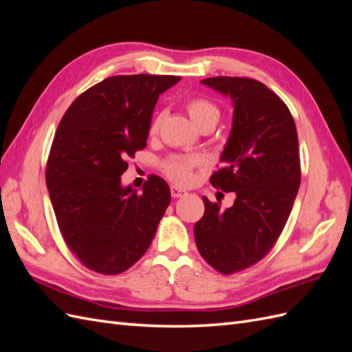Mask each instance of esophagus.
I'll return each mask as SVG.
<instances>
[{
  "label": "esophagus",
  "mask_w": 352,
  "mask_h": 352,
  "mask_svg": "<svg viewBox=\"0 0 352 352\" xmlns=\"http://www.w3.org/2000/svg\"><path fill=\"white\" fill-rule=\"evenodd\" d=\"M170 192H172L173 198H180V197L186 195V190L182 189V188H179V186H172V188H170Z\"/></svg>",
  "instance_id": "esophagus-1"
}]
</instances>
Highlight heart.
Instances as JSON below:
<instances>
[{
    "instance_id": "obj_1",
    "label": "heart",
    "mask_w": 352,
    "mask_h": 352,
    "mask_svg": "<svg viewBox=\"0 0 352 352\" xmlns=\"http://www.w3.org/2000/svg\"><path fill=\"white\" fill-rule=\"evenodd\" d=\"M186 111L198 127L206 123H217L220 119V110L217 105L207 98H192L186 102ZM163 122V113L155 114L151 122L150 132L154 135L158 132L160 124ZM201 164L197 157H173L166 162L164 173L176 184H189L192 179V168Z\"/></svg>"
}]
</instances>
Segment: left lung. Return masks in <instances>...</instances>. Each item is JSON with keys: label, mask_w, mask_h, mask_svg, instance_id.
Masks as SVG:
<instances>
[{"label": "left lung", "mask_w": 352, "mask_h": 352, "mask_svg": "<svg viewBox=\"0 0 352 352\" xmlns=\"http://www.w3.org/2000/svg\"><path fill=\"white\" fill-rule=\"evenodd\" d=\"M233 104L230 135L210 177L235 192L233 206H206L194 226L197 248L211 267L230 274L260 261L282 233L301 184L298 133L286 104L264 83L217 76L201 80Z\"/></svg>", "instance_id": "obj_1"}]
</instances>
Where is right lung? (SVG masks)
I'll use <instances>...</instances> for the list:
<instances>
[{
    "label": "right lung",
    "mask_w": 352,
    "mask_h": 352,
    "mask_svg": "<svg viewBox=\"0 0 352 352\" xmlns=\"http://www.w3.org/2000/svg\"><path fill=\"white\" fill-rule=\"evenodd\" d=\"M179 80L107 78L79 95L57 127L45 173L50 199L67 247L94 272L132 267L170 204L164 179L151 175L138 194L122 175L126 158L146 145L158 97Z\"/></svg>",
    "instance_id": "right-lung-1"
}]
</instances>
